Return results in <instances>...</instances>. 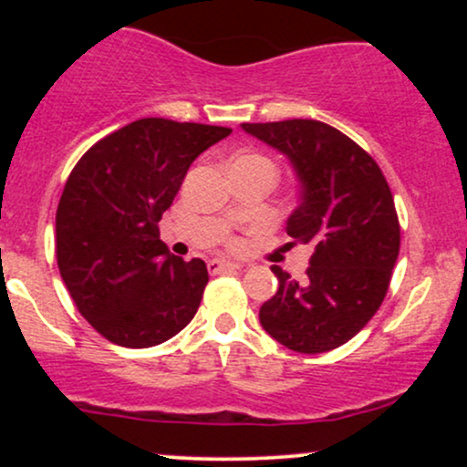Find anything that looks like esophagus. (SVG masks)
<instances>
[{"instance_id":"34e87169","label":"esophagus","mask_w":467,"mask_h":467,"mask_svg":"<svg viewBox=\"0 0 467 467\" xmlns=\"http://www.w3.org/2000/svg\"><path fill=\"white\" fill-rule=\"evenodd\" d=\"M228 270H241V265L230 264V261H219V259L208 261V272H211V275H222V272H228Z\"/></svg>"}]
</instances>
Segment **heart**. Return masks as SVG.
<instances>
[{"label": "heart", "mask_w": 467, "mask_h": 467, "mask_svg": "<svg viewBox=\"0 0 467 467\" xmlns=\"http://www.w3.org/2000/svg\"><path fill=\"white\" fill-rule=\"evenodd\" d=\"M237 162H241V164H259V166H265L267 171H270L272 175H275L276 178V173H278V166H276V162L272 158H267V155H241V158L237 160Z\"/></svg>", "instance_id": "b5f03b06"}]
</instances>
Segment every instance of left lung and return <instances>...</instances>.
<instances>
[{
    "label": "left lung",
    "mask_w": 467,
    "mask_h": 467,
    "mask_svg": "<svg viewBox=\"0 0 467 467\" xmlns=\"http://www.w3.org/2000/svg\"><path fill=\"white\" fill-rule=\"evenodd\" d=\"M245 131L285 153L303 182L287 219L292 244L312 245L298 283L272 265L278 289L261 305V325L298 353L349 342L387 296L400 254V219L382 169L360 144L320 120L244 122Z\"/></svg>",
    "instance_id": "8db88e82"
}]
</instances>
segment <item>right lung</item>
<instances>
[{
    "label": "right lung",
    "instance_id": "right-lung-1",
    "mask_svg": "<svg viewBox=\"0 0 467 467\" xmlns=\"http://www.w3.org/2000/svg\"><path fill=\"white\" fill-rule=\"evenodd\" d=\"M233 130L140 118L85 151L57 208V264L80 316L109 342L147 349L200 307L202 259L169 254L158 222L189 166Z\"/></svg>",
    "mask_w": 467,
    "mask_h": 467
}]
</instances>
